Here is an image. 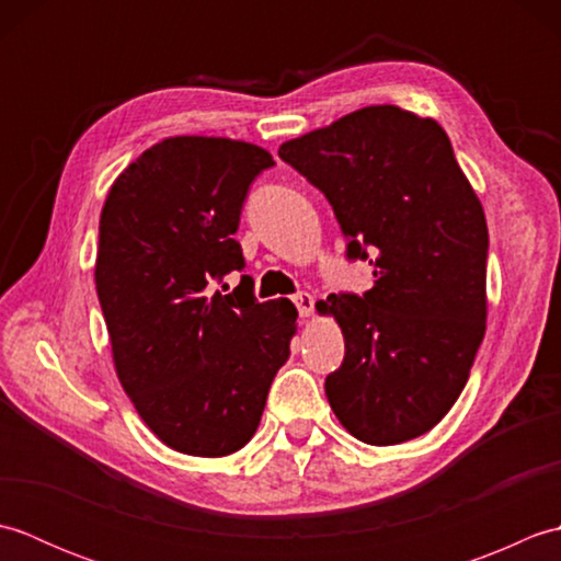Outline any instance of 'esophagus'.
Segmentation results:
<instances>
[{
    "instance_id": "obj_1",
    "label": "esophagus",
    "mask_w": 561,
    "mask_h": 561,
    "mask_svg": "<svg viewBox=\"0 0 561 561\" xmlns=\"http://www.w3.org/2000/svg\"><path fill=\"white\" fill-rule=\"evenodd\" d=\"M294 304H296V308H299V316L301 318H308L313 313V296L308 294V291H299V294H294Z\"/></svg>"
}]
</instances>
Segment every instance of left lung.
<instances>
[{
    "label": "left lung",
    "instance_id": "1",
    "mask_svg": "<svg viewBox=\"0 0 561 561\" xmlns=\"http://www.w3.org/2000/svg\"><path fill=\"white\" fill-rule=\"evenodd\" d=\"M279 159L328 197L364 296L318 301L344 335L325 378L342 426L371 446L426 434L458 400L486 323L484 209L432 117L368 105L284 141Z\"/></svg>",
    "mask_w": 561,
    "mask_h": 561
}]
</instances>
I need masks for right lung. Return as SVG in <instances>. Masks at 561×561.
<instances>
[{"instance_id":"add662e5","label":"right lung","mask_w":561,"mask_h":561,"mask_svg":"<svg viewBox=\"0 0 561 561\" xmlns=\"http://www.w3.org/2000/svg\"><path fill=\"white\" fill-rule=\"evenodd\" d=\"M270 151L226 137H169L117 175L101 211L96 291L115 371L165 446L221 458L253 438L289 359L296 308L260 304L233 238Z\"/></svg>"}]
</instances>
